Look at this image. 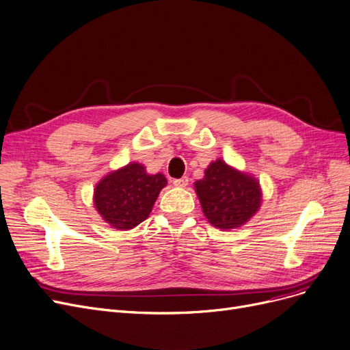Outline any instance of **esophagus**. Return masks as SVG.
<instances>
[{"label": "esophagus", "mask_w": 350, "mask_h": 350, "mask_svg": "<svg viewBox=\"0 0 350 350\" xmlns=\"http://www.w3.org/2000/svg\"><path fill=\"white\" fill-rule=\"evenodd\" d=\"M173 185L176 187H186L189 185V177L185 176V177H181V178H176V180H173Z\"/></svg>", "instance_id": "1"}]
</instances>
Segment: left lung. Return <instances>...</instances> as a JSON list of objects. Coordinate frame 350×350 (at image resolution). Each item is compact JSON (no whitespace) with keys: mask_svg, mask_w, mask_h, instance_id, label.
Instances as JSON below:
<instances>
[{"mask_svg":"<svg viewBox=\"0 0 350 350\" xmlns=\"http://www.w3.org/2000/svg\"><path fill=\"white\" fill-rule=\"evenodd\" d=\"M194 190L208 223L221 230L246 224L262 206L259 180L221 159L207 165L204 177L194 181Z\"/></svg>","mask_w":350,"mask_h":350,"instance_id":"obj_1","label":"left lung"}]
</instances>
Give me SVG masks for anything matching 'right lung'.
I'll return each instance as SVG.
<instances>
[{
    "label": "right lung",
    "mask_w": 350,
    "mask_h": 350,
    "mask_svg": "<svg viewBox=\"0 0 350 350\" xmlns=\"http://www.w3.org/2000/svg\"><path fill=\"white\" fill-rule=\"evenodd\" d=\"M165 186L164 174H148L143 164L131 161L98 181L93 203L105 223L118 230H130L148 217Z\"/></svg>",
    "instance_id": "right-lung-1"
}]
</instances>
